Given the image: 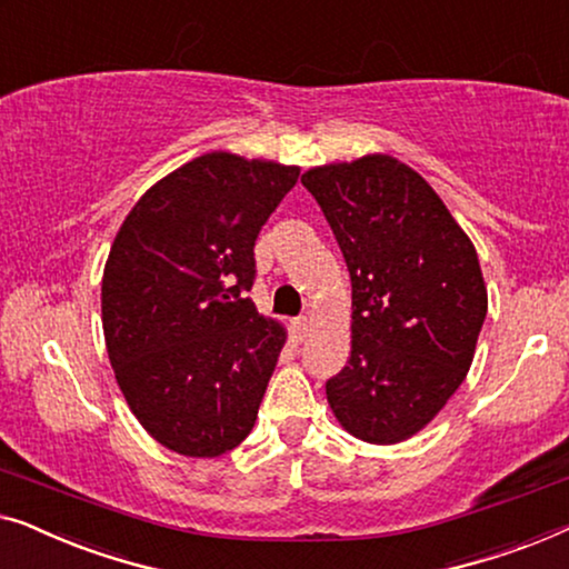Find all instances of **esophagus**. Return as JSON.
<instances>
[{
	"instance_id": "obj_1",
	"label": "esophagus",
	"mask_w": 569,
	"mask_h": 569,
	"mask_svg": "<svg viewBox=\"0 0 569 569\" xmlns=\"http://www.w3.org/2000/svg\"><path fill=\"white\" fill-rule=\"evenodd\" d=\"M293 335H296V338H299V340H303V338H307V335H309V319L307 317H299V319H293Z\"/></svg>"
}]
</instances>
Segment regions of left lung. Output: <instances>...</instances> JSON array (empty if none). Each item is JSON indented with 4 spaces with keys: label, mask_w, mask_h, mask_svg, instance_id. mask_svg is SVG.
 <instances>
[{
    "label": "left lung",
    "mask_w": 569,
    "mask_h": 569,
    "mask_svg": "<svg viewBox=\"0 0 569 569\" xmlns=\"http://www.w3.org/2000/svg\"><path fill=\"white\" fill-rule=\"evenodd\" d=\"M338 239L353 286L350 361L327 381L340 426L399 443L461 387L487 317L477 250L436 190L373 154L301 174Z\"/></svg>",
    "instance_id": "1"
}]
</instances>
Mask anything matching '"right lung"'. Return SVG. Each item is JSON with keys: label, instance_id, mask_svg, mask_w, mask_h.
Returning a JSON list of instances; mask_svg holds the SVG:
<instances>
[{"label": "right lung", "instance_id": "right-lung-1", "mask_svg": "<svg viewBox=\"0 0 569 569\" xmlns=\"http://www.w3.org/2000/svg\"><path fill=\"white\" fill-rule=\"evenodd\" d=\"M299 167L213 151L126 216L102 276V330L118 387L151 438L211 459L250 436L286 342L260 317L254 242Z\"/></svg>", "mask_w": 569, "mask_h": 569}]
</instances>
